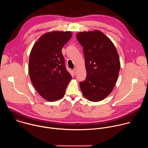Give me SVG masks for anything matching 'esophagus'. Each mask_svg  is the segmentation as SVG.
Returning a JSON list of instances; mask_svg holds the SVG:
<instances>
[{"instance_id": "34e87169", "label": "esophagus", "mask_w": 148, "mask_h": 148, "mask_svg": "<svg viewBox=\"0 0 148 148\" xmlns=\"http://www.w3.org/2000/svg\"><path fill=\"white\" fill-rule=\"evenodd\" d=\"M73 73H74V75H75V74H76V73H77V69H73Z\"/></svg>"}]
</instances>
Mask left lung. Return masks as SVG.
I'll return each mask as SVG.
<instances>
[{"label":"left lung","instance_id":"8db88e82","mask_svg":"<svg viewBox=\"0 0 148 148\" xmlns=\"http://www.w3.org/2000/svg\"><path fill=\"white\" fill-rule=\"evenodd\" d=\"M83 47L87 71L79 82L83 95L93 102L100 101L112 91L118 79L120 62L112 42L101 32H81L76 35Z\"/></svg>","mask_w":148,"mask_h":148}]
</instances>
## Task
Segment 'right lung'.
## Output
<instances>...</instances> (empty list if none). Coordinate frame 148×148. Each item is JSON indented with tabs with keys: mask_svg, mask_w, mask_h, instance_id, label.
Here are the masks:
<instances>
[{
	"mask_svg": "<svg viewBox=\"0 0 148 148\" xmlns=\"http://www.w3.org/2000/svg\"><path fill=\"white\" fill-rule=\"evenodd\" d=\"M71 35L70 32L46 33L32 49L29 62L30 78L38 94L49 101L64 96L71 79L61 51Z\"/></svg>",
	"mask_w": 148,
	"mask_h": 148,
	"instance_id": "1",
	"label": "right lung"
}]
</instances>
